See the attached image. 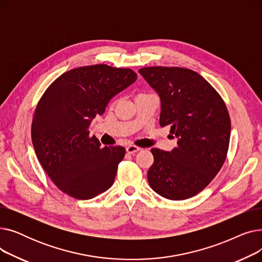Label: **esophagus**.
Instances as JSON below:
<instances>
[{"mask_svg":"<svg viewBox=\"0 0 262 262\" xmlns=\"http://www.w3.org/2000/svg\"><path fill=\"white\" fill-rule=\"evenodd\" d=\"M141 148L140 147H138V146H136V145H128L127 147H126V152L128 153V154H134V153H137V152H139Z\"/></svg>","mask_w":262,"mask_h":262,"instance_id":"34e87169","label":"esophagus"}]
</instances>
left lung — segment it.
I'll return each mask as SVG.
<instances>
[{"instance_id": "1", "label": "left lung", "mask_w": 262, "mask_h": 262, "mask_svg": "<svg viewBox=\"0 0 262 262\" xmlns=\"http://www.w3.org/2000/svg\"><path fill=\"white\" fill-rule=\"evenodd\" d=\"M139 73L160 98V126L171 127L177 146L152 148L147 181L172 201L193 196L207 187L225 161L230 119L224 101L199 73L178 67H147Z\"/></svg>"}]
</instances>
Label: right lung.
I'll use <instances>...</instances> for the list:
<instances>
[{"label":"right lung","instance_id":"obj_1","mask_svg":"<svg viewBox=\"0 0 262 262\" xmlns=\"http://www.w3.org/2000/svg\"><path fill=\"white\" fill-rule=\"evenodd\" d=\"M136 79L130 69L80 67L55 79L40 99L32 123L33 145L40 164L66 194L89 200L113 186L125 148L102 147L89 129L110 100Z\"/></svg>","mask_w":262,"mask_h":262}]
</instances>
